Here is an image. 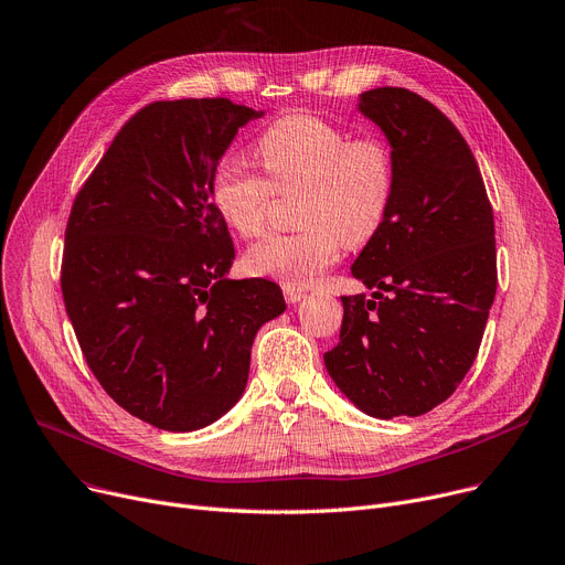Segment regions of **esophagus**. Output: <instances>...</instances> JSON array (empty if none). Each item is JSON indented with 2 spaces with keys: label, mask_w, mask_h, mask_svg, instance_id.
Listing matches in <instances>:
<instances>
[{
  "label": "esophagus",
  "mask_w": 565,
  "mask_h": 565,
  "mask_svg": "<svg viewBox=\"0 0 565 565\" xmlns=\"http://www.w3.org/2000/svg\"><path fill=\"white\" fill-rule=\"evenodd\" d=\"M284 297H286V302L288 305H297L299 299H305L307 297V290L305 288H297V286H284Z\"/></svg>",
  "instance_id": "obj_1"
}]
</instances>
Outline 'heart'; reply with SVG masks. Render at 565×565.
<instances>
[{"instance_id":"b5f03b06","label":"heart","mask_w":565,"mask_h":565,"mask_svg":"<svg viewBox=\"0 0 565 565\" xmlns=\"http://www.w3.org/2000/svg\"><path fill=\"white\" fill-rule=\"evenodd\" d=\"M268 180L224 159L211 177V202L243 238L263 232L273 188L297 198L295 234H273L245 254L252 275L309 286L341 258L380 234L395 195V154L380 136H356L311 113H290L254 142Z\"/></svg>"}]
</instances>
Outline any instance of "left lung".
<instances>
[{
    "label": "left lung",
    "instance_id": "8db88e82",
    "mask_svg": "<svg viewBox=\"0 0 565 565\" xmlns=\"http://www.w3.org/2000/svg\"><path fill=\"white\" fill-rule=\"evenodd\" d=\"M395 154V195L345 295L329 377L372 418L423 416L468 374L498 288L495 224L479 166L459 129L406 88L359 95ZM390 297L384 298L383 292Z\"/></svg>",
    "mask_w": 565,
    "mask_h": 565
}]
</instances>
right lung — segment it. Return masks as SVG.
Listing matches in <instances>:
<instances>
[{
  "label": "right lung",
  "mask_w": 565,
  "mask_h": 565,
  "mask_svg": "<svg viewBox=\"0 0 565 565\" xmlns=\"http://www.w3.org/2000/svg\"><path fill=\"white\" fill-rule=\"evenodd\" d=\"M263 110L154 102L74 198L61 266L67 318L102 388L131 416L195 431L243 395L256 331L284 313L268 279H230L236 249L211 177Z\"/></svg>",
  "instance_id": "1"
}]
</instances>
